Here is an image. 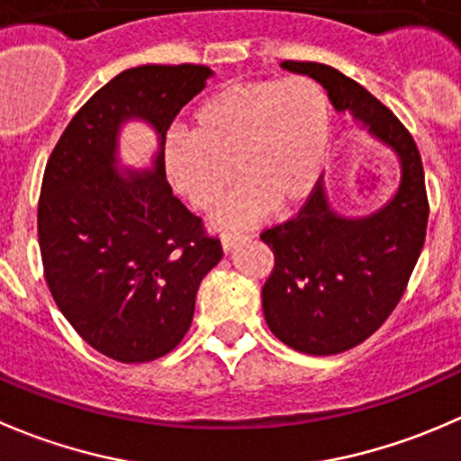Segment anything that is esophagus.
<instances>
[{
	"label": "esophagus",
	"instance_id": "esophagus-1",
	"mask_svg": "<svg viewBox=\"0 0 461 461\" xmlns=\"http://www.w3.org/2000/svg\"><path fill=\"white\" fill-rule=\"evenodd\" d=\"M248 239H249V234H239V231H234V234H222V239H221L222 249L236 248L240 240H248Z\"/></svg>",
	"mask_w": 461,
	"mask_h": 461
}]
</instances>
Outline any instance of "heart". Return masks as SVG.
Segmentation results:
<instances>
[{"instance_id":"obj_1","label":"heart","mask_w":461,"mask_h":461,"mask_svg":"<svg viewBox=\"0 0 461 461\" xmlns=\"http://www.w3.org/2000/svg\"><path fill=\"white\" fill-rule=\"evenodd\" d=\"M189 135L164 144L171 185L198 212H213L231 186H243L221 209L222 227L248 225L270 207L306 203L321 176L330 140V103L306 76L230 83L198 103Z\"/></svg>"}]
</instances>
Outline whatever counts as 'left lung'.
Masks as SVG:
<instances>
[{
	"instance_id": "1",
	"label": "left lung",
	"mask_w": 461,
	"mask_h": 461,
	"mask_svg": "<svg viewBox=\"0 0 461 461\" xmlns=\"http://www.w3.org/2000/svg\"><path fill=\"white\" fill-rule=\"evenodd\" d=\"M281 67L324 85L335 110H349L401 162L399 191L372 216H338L320 182L293 218L261 231L275 254L261 293L267 326L290 349L333 356L376 333L403 297L426 240V177L408 128L363 85L321 62Z\"/></svg>"
}]
</instances>
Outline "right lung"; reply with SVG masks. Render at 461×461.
<instances>
[{"label":"right lung","instance_id":"add662e5","mask_svg":"<svg viewBox=\"0 0 461 461\" xmlns=\"http://www.w3.org/2000/svg\"><path fill=\"white\" fill-rule=\"evenodd\" d=\"M204 65H141L74 114L44 168L38 239L53 302L76 333L119 363H150L189 330L203 276L222 258L203 218L173 195L164 141L203 87ZM140 116L160 135L155 174L113 173L116 132Z\"/></svg>","mask_w":461,"mask_h":461}]
</instances>
